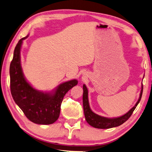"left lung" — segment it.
Here are the masks:
<instances>
[{
    "instance_id": "obj_1",
    "label": "left lung",
    "mask_w": 152,
    "mask_h": 152,
    "mask_svg": "<svg viewBox=\"0 0 152 152\" xmlns=\"http://www.w3.org/2000/svg\"><path fill=\"white\" fill-rule=\"evenodd\" d=\"M83 107H84V115L86 122L92 126L94 128H99V129H108L114 128V127L119 126L122 125L126 121L128 120L129 117L131 116L132 113L136 109L137 104H139L140 100L142 98V92H143V85L142 86L141 92H140V98L138 101L137 102L136 105L129 110L128 112H127L126 114L123 115L122 116L115 118H107L100 116L98 114L94 113L91 110L89 102H88V89L86 86L84 84L83 86Z\"/></svg>"
}]
</instances>
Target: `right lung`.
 <instances>
[{
	"instance_id": "add662e5",
	"label": "right lung",
	"mask_w": 152,
	"mask_h": 152,
	"mask_svg": "<svg viewBox=\"0 0 152 152\" xmlns=\"http://www.w3.org/2000/svg\"><path fill=\"white\" fill-rule=\"evenodd\" d=\"M21 38L14 50L12 60L10 65V92L15 103L24 112L28 119L37 124H52L59 118L60 106L66 94L78 84L72 80L60 84L52 94L35 90L24 78L20 65Z\"/></svg>"
}]
</instances>
